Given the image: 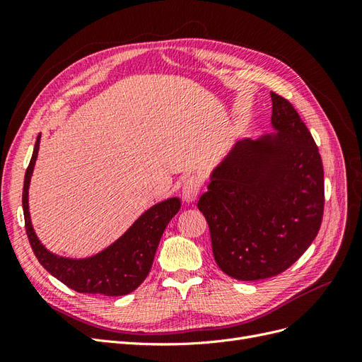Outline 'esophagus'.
<instances>
[{"label": "esophagus", "instance_id": "1", "mask_svg": "<svg viewBox=\"0 0 362 362\" xmlns=\"http://www.w3.org/2000/svg\"><path fill=\"white\" fill-rule=\"evenodd\" d=\"M201 187H202V180L199 177H196V175H192V177H189L182 182V187H181L182 199L185 202H193L196 198H198Z\"/></svg>", "mask_w": 362, "mask_h": 362}]
</instances>
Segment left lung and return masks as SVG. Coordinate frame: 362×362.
<instances>
[{
	"instance_id": "1",
	"label": "left lung",
	"mask_w": 362,
	"mask_h": 362,
	"mask_svg": "<svg viewBox=\"0 0 362 362\" xmlns=\"http://www.w3.org/2000/svg\"><path fill=\"white\" fill-rule=\"evenodd\" d=\"M270 96L278 133L238 140L198 202L217 266L238 281L287 270L310 247L323 218L319 148L291 103Z\"/></svg>"
}]
</instances>
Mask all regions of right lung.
Instances as JSON below:
<instances>
[{
	"label": "right lung",
	"instance_id": "right-lung-1",
	"mask_svg": "<svg viewBox=\"0 0 362 362\" xmlns=\"http://www.w3.org/2000/svg\"><path fill=\"white\" fill-rule=\"evenodd\" d=\"M39 141L40 134L25 172L23 190L25 231L36 258L54 278L78 293L124 296L134 291L148 276L164 229L180 211V199L170 198L151 206L112 246L90 258L71 259L54 255L39 242L28 211V187L37 158Z\"/></svg>",
	"mask_w": 362,
	"mask_h": 362
}]
</instances>
